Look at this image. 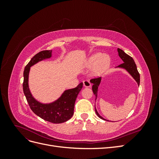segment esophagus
<instances>
[{"label":"esophagus","mask_w":159,"mask_h":159,"mask_svg":"<svg viewBox=\"0 0 159 159\" xmlns=\"http://www.w3.org/2000/svg\"><path fill=\"white\" fill-rule=\"evenodd\" d=\"M83 83H84V85L86 88H90L91 86V84L89 80H84L83 81Z\"/></svg>","instance_id":"1"}]
</instances>
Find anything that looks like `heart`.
Segmentation results:
<instances>
[{"label":"heart","instance_id":"heart-1","mask_svg":"<svg viewBox=\"0 0 159 159\" xmlns=\"http://www.w3.org/2000/svg\"><path fill=\"white\" fill-rule=\"evenodd\" d=\"M87 65L91 67V74L93 75H99L106 71L110 65V57L107 54L95 53L88 60Z\"/></svg>","mask_w":159,"mask_h":159}]
</instances>
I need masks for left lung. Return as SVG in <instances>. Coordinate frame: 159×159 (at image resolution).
I'll return each instance as SVG.
<instances>
[{"mask_svg": "<svg viewBox=\"0 0 159 159\" xmlns=\"http://www.w3.org/2000/svg\"><path fill=\"white\" fill-rule=\"evenodd\" d=\"M117 51L119 53V57H121L122 60L123 61V63L119 65L117 67H119V68H122L125 69L129 72V73L133 76V78L136 80L138 85H139V84H140V75H139V71L137 68V66H136L135 63H134V60L132 58V57L127 54L126 53H125L124 51H123L121 49L117 48ZM90 81H91V83L93 84L92 90H93V92L95 96V98H97L98 86L99 85L100 82H101V78H93L90 80ZM95 110L96 114L98 115V116L99 118L102 119L103 120H105L102 116H100V115L98 113L96 109H95Z\"/></svg>", "mask_w": 159, "mask_h": 159, "instance_id": "1", "label": "left lung"}]
</instances>
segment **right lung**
Returning a JSON list of instances; mask_svg holds the SVG:
<instances>
[{
    "instance_id": "right-lung-1",
    "label": "right lung",
    "mask_w": 159,
    "mask_h": 159,
    "mask_svg": "<svg viewBox=\"0 0 159 159\" xmlns=\"http://www.w3.org/2000/svg\"><path fill=\"white\" fill-rule=\"evenodd\" d=\"M51 56L52 50H44L32 57L24 71L23 91L31 110L38 117L52 123H61L73 116L75 100L83 88V83H80L75 88L66 90L58 99L52 103L42 104L37 102L32 97L28 88V75L30 67L42 60L49 58Z\"/></svg>"
}]
</instances>
